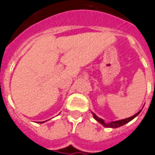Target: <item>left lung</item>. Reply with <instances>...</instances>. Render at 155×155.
<instances>
[{"label":"left lung","instance_id":"1","mask_svg":"<svg viewBox=\"0 0 155 155\" xmlns=\"http://www.w3.org/2000/svg\"><path fill=\"white\" fill-rule=\"evenodd\" d=\"M140 112H141V110H140V111L138 112L137 114H136L134 116H132V117H130L126 118V119L120 120H116V121H112V122H110V123H106V122L104 121L102 119V118H99L98 117H97L95 114H94L93 112H91V113H92V114H93L94 118V119H95L97 121L99 122L100 124H102L104 127H106V128H119V127H120V126L124 125V124H127V123H128L129 121H131L132 120H133L134 118L136 117H137V116L140 114Z\"/></svg>","mask_w":155,"mask_h":155}]
</instances>
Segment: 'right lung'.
Here are the masks:
<instances>
[{
	"label": "right lung",
	"mask_w": 155,
	"mask_h": 155,
	"mask_svg": "<svg viewBox=\"0 0 155 155\" xmlns=\"http://www.w3.org/2000/svg\"><path fill=\"white\" fill-rule=\"evenodd\" d=\"M45 121H47V120H45ZM44 122L45 121H41V122H40V123H44Z\"/></svg>",
	"instance_id": "add662e5"
}]
</instances>
